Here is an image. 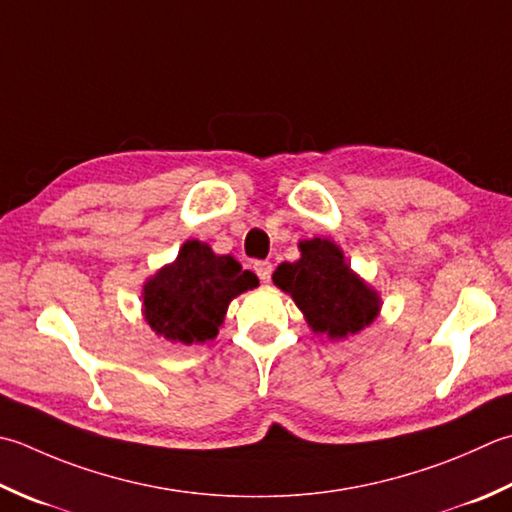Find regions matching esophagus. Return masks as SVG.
Returning a JSON list of instances; mask_svg holds the SVG:
<instances>
[{"label": "esophagus", "mask_w": 512, "mask_h": 512, "mask_svg": "<svg viewBox=\"0 0 512 512\" xmlns=\"http://www.w3.org/2000/svg\"><path fill=\"white\" fill-rule=\"evenodd\" d=\"M255 273L262 282H270V275H273V264L270 262H255Z\"/></svg>", "instance_id": "esophagus-1"}]
</instances>
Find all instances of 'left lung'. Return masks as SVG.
<instances>
[{
    "label": "left lung",
    "instance_id": "left-lung-1",
    "mask_svg": "<svg viewBox=\"0 0 512 512\" xmlns=\"http://www.w3.org/2000/svg\"><path fill=\"white\" fill-rule=\"evenodd\" d=\"M302 259L275 270V284L290 293L317 333L333 339L355 335L377 317L379 297L344 262L328 239L299 244Z\"/></svg>",
    "mask_w": 512,
    "mask_h": 512
}]
</instances>
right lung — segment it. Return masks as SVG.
<instances>
[{"label": "right lung", "mask_w": 512, "mask_h": 512, "mask_svg": "<svg viewBox=\"0 0 512 512\" xmlns=\"http://www.w3.org/2000/svg\"><path fill=\"white\" fill-rule=\"evenodd\" d=\"M255 286L257 277L233 257L193 239L144 286L146 322L170 342H206L217 335L230 299Z\"/></svg>", "instance_id": "1"}]
</instances>
